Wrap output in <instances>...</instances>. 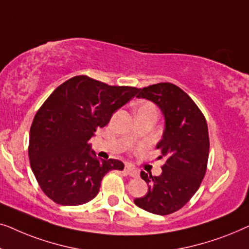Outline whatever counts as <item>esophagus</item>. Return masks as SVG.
I'll return each instance as SVG.
<instances>
[{
  "label": "esophagus",
  "instance_id": "1",
  "mask_svg": "<svg viewBox=\"0 0 249 249\" xmlns=\"http://www.w3.org/2000/svg\"><path fill=\"white\" fill-rule=\"evenodd\" d=\"M124 171H125V173H127L128 176L132 177V178H137V177L139 176L138 170L135 169V168H132V166H130V165H125Z\"/></svg>",
  "mask_w": 249,
  "mask_h": 249
}]
</instances>
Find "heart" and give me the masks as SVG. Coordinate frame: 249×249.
<instances>
[{"mask_svg": "<svg viewBox=\"0 0 249 249\" xmlns=\"http://www.w3.org/2000/svg\"><path fill=\"white\" fill-rule=\"evenodd\" d=\"M142 110H153V111H155V107H153L152 104H149V103H144V104H142L141 107H138V111H142Z\"/></svg>", "mask_w": 249, "mask_h": 249, "instance_id": "b5f03b06", "label": "heart"}]
</instances>
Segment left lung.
<instances>
[{"mask_svg":"<svg viewBox=\"0 0 249 249\" xmlns=\"http://www.w3.org/2000/svg\"><path fill=\"white\" fill-rule=\"evenodd\" d=\"M138 93L136 97L153 102L164 117L156 148L165 163L158 177L141 172L148 192L134 202L147 212L166 215L188 203L202 183L210 151L207 124L195 102L171 83L151 85Z\"/></svg>","mask_w":249,"mask_h":249,"instance_id":"1","label":"left lung"}]
</instances>
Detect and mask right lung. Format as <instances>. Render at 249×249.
Listing matches in <instances>:
<instances>
[{"label":"right lung","instance_id":"1","mask_svg":"<svg viewBox=\"0 0 249 249\" xmlns=\"http://www.w3.org/2000/svg\"><path fill=\"white\" fill-rule=\"evenodd\" d=\"M138 90L76 76L44 102L30 128L28 154L37 182L53 202L66 206L89 202L108 171L124 170L119 160L97 159L89 139Z\"/></svg>","mask_w":249,"mask_h":249}]
</instances>
